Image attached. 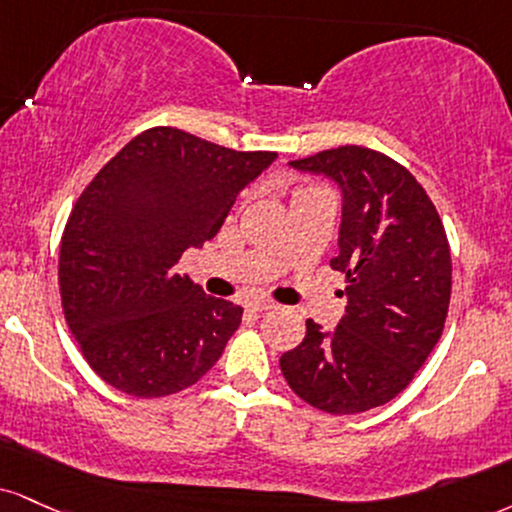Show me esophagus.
<instances>
[{"label":"esophagus","instance_id":"obj_1","mask_svg":"<svg viewBox=\"0 0 512 512\" xmlns=\"http://www.w3.org/2000/svg\"><path fill=\"white\" fill-rule=\"evenodd\" d=\"M248 310L250 312H269V310H274V303L272 300H250Z\"/></svg>","mask_w":512,"mask_h":512}]
</instances>
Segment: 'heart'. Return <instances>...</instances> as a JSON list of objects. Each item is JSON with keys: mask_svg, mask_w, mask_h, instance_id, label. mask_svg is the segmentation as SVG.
I'll return each instance as SVG.
<instances>
[{"mask_svg": "<svg viewBox=\"0 0 512 512\" xmlns=\"http://www.w3.org/2000/svg\"><path fill=\"white\" fill-rule=\"evenodd\" d=\"M317 193H326V190L322 186H312V183H295L291 188V202L307 195H317Z\"/></svg>", "mask_w": 512, "mask_h": 512, "instance_id": "b5f03b06", "label": "heart"}]
</instances>
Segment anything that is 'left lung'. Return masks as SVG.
<instances>
[{
    "instance_id": "1",
    "label": "left lung",
    "mask_w": 512,
    "mask_h": 512,
    "mask_svg": "<svg viewBox=\"0 0 512 512\" xmlns=\"http://www.w3.org/2000/svg\"><path fill=\"white\" fill-rule=\"evenodd\" d=\"M343 190L338 255L346 315L334 331L307 319L281 355L288 386L312 408L355 415L389 403L439 343L451 303V248L434 202L396 159L341 145L295 159Z\"/></svg>"
}]
</instances>
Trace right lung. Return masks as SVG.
Listing matches in <instances>:
<instances>
[{"label":"right lung","instance_id":"add662e5","mask_svg":"<svg viewBox=\"0 0 512 512\" xmlns=\"http://www.w3.org/2000/svg\"><path fill=\"white\" fill-rule=\"evenodd\" d=\"M276 152H238L147 128L80 193L59 248L66 324L92 372L135 398L171 396L212 369L243 310L178 274L193 245Z\"/></svg>","mask_w":512,"mask_h":512}]
</instances>
